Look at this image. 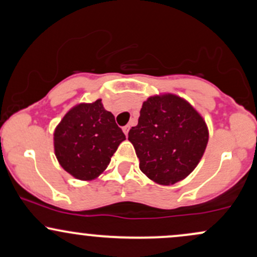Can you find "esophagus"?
Segmentation results:
<instances>
[{"instance_id":"34e87169","label":"esophagus","mask_w":257,"mask_h":257,"mask_svg":"<svg viewBox=\"0 0 257 257\" xmlns=\"http://www.w3.org/2000/svg\"><path fill=\"white\" fill-rule=\"evenodd\" d=\"M129 129H131V125H125V126H123V132H124V134H125V135H128Z\"/></svg>"}]
</instances>
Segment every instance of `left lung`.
<instances>
[{
	"label": "left lung",
	"instance_id": "obj_1",
	"mask_svg": "<svg viewBox=\"0 0 257 257\" xmlns=\"http://www.w3.org/2000/svg\"><path fill=\"white\" fill-rule=\"evenodd\" d=\"M208 138L202 116L173 94L147 99L138 125L132 126L128 134L140 170L161 185H173L192 173L205 151Z\"/></svg>",
	"mask_w": 257,
	"mask_h": 257
}]
</instances>
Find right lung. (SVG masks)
<instances>
[{
  "label": "right lung",
  "instance_id": "obj_1",
  "mask_svg": "<svg viewBox=\"0 0 257 257\" xmlns=\"http://www.w3.org/2000/svg\"><path fill=\"white\" fill-rule=\"evenodd\" d=\"M124 133L101 100L71 108L54 132V151L60 166L79 180H93L107 168Z\"/></svg>",
  "mask_w": 257,
  "mask_h": 257
}]
</instances>
